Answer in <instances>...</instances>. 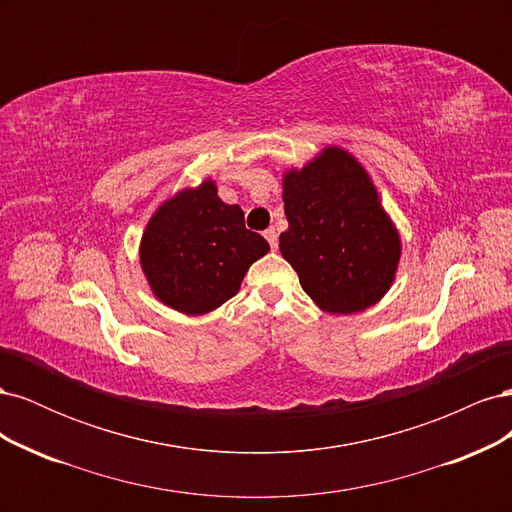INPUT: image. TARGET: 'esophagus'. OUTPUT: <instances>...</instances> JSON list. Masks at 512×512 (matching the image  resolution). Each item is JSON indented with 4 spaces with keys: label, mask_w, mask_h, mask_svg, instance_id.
Segmentation results:
<instances>
[{
    "label": "esophagus",
    "mask_w": 512,
    "mask_h": 512,
    "mask_svg": "<svg viewBox=\"0 0 512 512\" xmlns=\"http://www.w3.org/2000/svg\"><path fill=\"white\" fill-rule=\"evenodd\" d=\"M265 239L269 241L271 250H277V232H275V228H269V230H265Z\"/></svg>",
    "instance_id": "obj_1"
}]
</instances>
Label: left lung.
<instances>
[{
	"instance_id": "left-lung-1",
	"label": "left lung",
	"mask_w": 512,
	"mask_h": 512,
	"mask_svg": "<svg viewBox=\"0 0 512 512\" xmlns=\"http://www.w3.org/2000/svg\"><path fill=\"white\" fill-rule=\"evenodd\" d=\"M282 198L280 252L322 312H363L389 292L401 239L352 153L324 147L301 170H286Z\"/></svg>"
}]
</instances>
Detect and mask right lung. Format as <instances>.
Masks as SVG:
<instances>
[{"label": "right lung", "mask_w": 512, "mask_h": 512, "mask_svg": "<svg viewBox=\"0 0 512 512\" xmlns=\"http://www.w3.org/2000/svg\"><path fill=\"white\" fill-rule=\"evenodd\" d=\"M269 252L245 228L239 205H226L215 181L177 192L158 207L141 239V267L156 297L200 316L235 297L252 262Z\"/></svg>", "instance_id": "add662e5"}]
</instances>
